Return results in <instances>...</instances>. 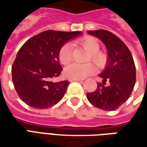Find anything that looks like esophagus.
Segmentation results:
<instances>
[{
    "label": "esophagus",
    "mask_w": 147,
    "mask_h": 147,
    "mask_svg": "<svg viewBox=\"0 0 147 147\" xmlns=\"http://www.w3.org/2000/svg\"><path fill=\"white\" fill-rule=\"evenodd\" d=\"M74 81H77V82H82V79H79V78H70L69 82H74Z\"/></svg>",
    "instance_id": "34e87169"
}]
</instances>
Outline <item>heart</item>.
<instances>
[{
	"mask_svg": "<svg viewBox=\"0 0 147 147\" xmlns=\"http://www.w3.org/2000/svg\"><path fill=\"white\" fill-rule=\"evenodd\" d=\"M82 46L91 53V59L99 68L103 67L106 63V55L102 52H99L100 44L94 37H86L81 41ZM59 62L63 65H66L72 59V46L70 43L65 44L59 53ZM95 72V66L92 63L78 64L72 63L65 69L64 74L69 78H79L82 79L92 74Z\"/></svg>",
	"mask_w": 147,
	"mask_h": 147,
	"instance_id": "obj_1",
	"label": "heart"
}]
</instances>
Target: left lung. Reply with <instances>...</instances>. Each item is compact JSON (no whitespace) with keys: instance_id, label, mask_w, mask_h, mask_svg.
<instances>
[{"instance_id":"8db88e82","label":"left lung","mask_w":147,"mask_h":147,"mask_svg":"<svg viewBox=\"0 0 147 147\" xmlns=\"http://www.w3.org/2000/svg\"><path fill=\"white\" fill-rule=\"evenodd\" d=\"M99 38L107 49V63L99 77L93 92L87 94L89 102L106 111L117 110L129 98L136 82V67L133 55L121 39L106 30L88 31ZM107 85H105L106 82Z\"/></svg>"}]
</instances>
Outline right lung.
Listing matches in <instances>:
<instances>
[{"label":"right lung","instance_id":"1","mask_svg":"<svg viewBox=\"0 0 147 147\" xmlns=\"http://www.w3.org/2000/svg\"><path fill=\"white\" fill-rule=\"evenodd\" d=\"M82 32L47 30L28 40L18 51L12 66V81L20 99L35 109H47L64 97L69 82H54L63 68L60 48Z\"/></svg>","mask_w":147,"mask_h":147}]
</instances>
